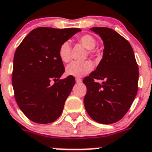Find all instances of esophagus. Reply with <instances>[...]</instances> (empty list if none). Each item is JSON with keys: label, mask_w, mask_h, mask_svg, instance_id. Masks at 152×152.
<instances>
[{"label": "esophagus", "mask_w": 152, "mask_h": 152, "mask_svg": "<svg viewBox=\"0 0 152 152\" xmlns=\"http://www.w3.org/2000/svg\"><path fill=\"white\" fill-rule=\"evenodd\" d=\"M75 81H76V82H77V83H80V82H82V79H81V78H76V79H75Z\"/></svg>", "instance_id": "34e87169"}]
</instances>
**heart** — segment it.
Segmentation results:
<instances>
[{
  "label": "heart",
  "mask_w": 152,
  "mask_h": 152,
  "mask_svg": "<svg viewBox=\"0 0 152 152\" xmlns=\"http://www.w3.org/2000/svg\"><path fill=\"white\" fill-rule=\"evenodd\" d=\"M77 40L83 47L88 50H93L97 45V41L94 36L91 35H83L77 39ZM60 59L63 63H68L70 60V45L68 42L63 43L60 46L58 50ZM94 69V65L90 61L84 62H73L70 63L66 68V74L68 76H72L75 77H83Z\"/></svg>",
  "instance_id": "obj_1"
}]
</instances>
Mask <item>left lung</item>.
Returning <instances> with one entry per match:
<instances>
[{
	"instance_id": "obj_1",
	"label": "left lung",
	"mask_w": 152,
	"mask_h": 152,
	"mask_svg": "<svg viewBox=\"0 0 152 152\" xmlns=\"http://www.w3.org/2000/svg\"><path fill=\"white\" fill-rule=\"evenodd\" d=\"M104 43L101 62L83 83L87 93L84 104L89 116L98 123L117 122L130 109L138 90L139 68L129 41L109 28H92ZM102 80V84L95 82Z\"/></svg>"
}]
</instances>
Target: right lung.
Masks as SVG:
<instances>
[{
  "instance_id": "right-lung-1",
  "label": "right lung",
  "mask_w": 152,
  "mask_h": 152,
  "mask_svg": "<svg viewBox=\"0 0 152 152\" xmlns=\"http://www.w3.org/2000/svg\"><path fill=\"white\" fill-rule=\"evenodd\" d=\"M82 30L38 28L23 39L13 59L12 86L16 103L29 120L39 124L54 122L75 84V77L60 79L65 71L60 46ZM51 80L55 83L51 85Z\"/></svg>"
}]
</instances>
